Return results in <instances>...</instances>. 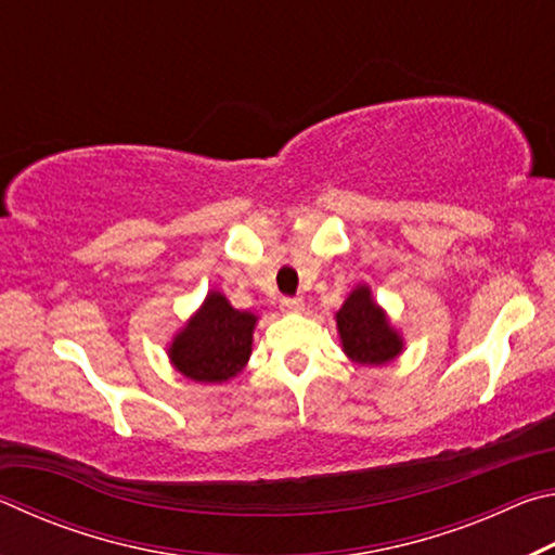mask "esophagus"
<instances>
[{
  "label": "esophagus",
  "instance_id": "34e87169",
  "mask_svg": "<svg viewBox=\"0 0 555 555\" xmlns=\"http://www.w3.org/2000/svg\"><path fill=\"white\" fill-rule=\"evenodd\" d=\"M281 311H284V313H298V311H304V298H298V296L281 298Z\"/></svg>",
  "mask_w": 555,
  "mask_h": 555
}]
</instances>
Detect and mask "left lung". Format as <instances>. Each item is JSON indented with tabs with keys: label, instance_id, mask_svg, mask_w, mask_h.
Listing matches in <instances>:
<instances>
[{
	"label": "left lung",
	"instance_id": "1",
	"mask_svg": "<svg viewBox=\"0 0 555 555\" xmlns=\"http://www.w3.org/2000/svg\"><path fill=\"white\" fill-rule=\"evenodd\" d=\"M343 350L360 364H384L401 352V337L374 304L367 286L354 288L337 311Z\"/></svg>",
	"mask_w": 555,
	"mask_h": 555
}]
</instances>
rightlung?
<instances>
[{"label": "right lung", "instance_id": "obj_1", "mask_svg": "<svg viewBox=\"0 0 555 555\" xmlns=\"http://www.w3.org/2000/svg\"><path fill=\"white\" fill-rule=\"evenodd\" d=\"M255 323V315L234 311L228 298L212 291L176 337L168 357L188 379L228 382L249 360Z\"/></svg>", "mask_w": 555, "mask_h": 555}]
</instances>
